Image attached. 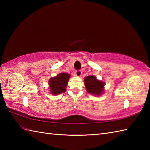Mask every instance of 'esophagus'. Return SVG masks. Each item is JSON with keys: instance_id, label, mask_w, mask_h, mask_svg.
<instances>
[{"instance_id": "esophagus-1", "label": "esophagus", "mask_w": 150, "mask_h": 150, "mask_svg": "<svg viewBox=\"0 0 150 150\" xmlns=\"http://www.w3.org/2000/svg\"><path fill=\"white\" fill-rule=\"evenodd\" d=\"M75 75L77 76V77H81L82 75V71L81 70H77V71H75Z\"/></svg>"}]
</instances>
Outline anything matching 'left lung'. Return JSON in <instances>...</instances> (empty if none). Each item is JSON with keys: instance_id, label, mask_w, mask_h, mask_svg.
<instances>
[{"instance_id": "1", "label": "left lung", "mask_w": 150, "mask_h": 150, "mask_svg": "<svg viewBox=\"0 0 150 150\" xmlns=\"http://www.w3.org/2000/svg\"><path fill=\"white\" fill-rule=\"evenodd\" d=\"M84 85L88 93L100 96L104 92V82L98 80L95 75L87 76L84 78Z\"/></svg>"}]
</instances>
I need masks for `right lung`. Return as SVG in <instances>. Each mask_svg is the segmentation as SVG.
<instances>
[{"mask_svg": "<svg viewBox=\"0 0 150 150\" xmlns=\"http://www.w3.org/2000/svg\"><path fill=\"white\" fill-rule=\"evenodd\" d=\"M71 75L67 73H60L49 80V89L51 94L56 95L64 93Z\"/></svg>", "mask_w": 150, "mask_h": 150, "instance_id": "right-lung-1", "label": "right lung"}]
</instances>
